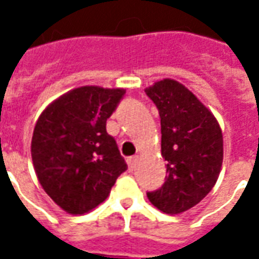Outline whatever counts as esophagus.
Segmentation results:
<instances>
[{
  "instance_id": "1",
  "label": "esophagus",
  "mask_w": 259,
  "mask_h": 259,
  "mask_svg": "<svg viewBox=\"0 0 259 259\" xmlns=\"http://www.w3.org/2000/svg\"><path fill=\"white\" fill-rule=\"evenodd\" d=\"M136 163H137V157H132L127 159V165H129L130 170H133L136 168Z\"/></svg>"
}]
</instances>
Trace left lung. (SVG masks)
<instances>
[{
  "label": "left lung",
  "instance_id": "1",
  "mask_svg": "<svg viewBox=\"0 0 259 259\" xmlns=\"http://www.w3.org/2000/svg\"><path fill=\"white\" fill-rule=\"evenodd\" d=\"M161 118V154L166 179L147 193L159 211L178 215L197 205L217 183L223 161V136L213 113L186 85L163 79L147 87Z\"/></svg>",
  "mask_w": 259,
  "mask_h": 259
}]
</instances>
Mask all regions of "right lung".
<instances>
[{
	"label": "right lung",
	"mask_w": 259,
	"mask_h": 259,
	"mask_svg": "<svg viewBox=\"0 0 259 259\" xmlns=\"http://www.w3.org/2000/svg\"><path fill=\"white\" fill-rule=\"evenodd\" d=\"M124 89L83 85L65 93L38 116L31 137L37 179L65 212L81 215L105 201L127 169L107 119Z\"/></svg>",
	"instance_id": "1"
}]
</instances>
